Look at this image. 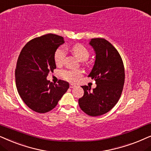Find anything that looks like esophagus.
I'll list each match as a JSON object with an SVG mask.
<instances>
[{"mask_svg":"<svg viewBox=\"0 0 151 151\" xmlns=\"http://www.w3.org/2000/svg\"><path fill=\"white\" fill-rule=\"evenodd\" d=\"M74 87H76V86L74 85V84H73V83H70V88H73Z\"/></svg>","mask_w":151,"mask_h":151,"instance_id":"34e87169","label":"esophagus"}]
</instances>
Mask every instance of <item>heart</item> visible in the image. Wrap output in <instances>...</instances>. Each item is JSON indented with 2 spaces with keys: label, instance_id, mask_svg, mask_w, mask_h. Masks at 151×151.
<instances>
[{
  "label": "heart",
  "instance_id": "b5f03b06",
  "mask_svg": "<svg viewBox=\"0 0 151 151\" xmlns=\"http://www.w3.org/2000/svg\"><path fill=\"white\" fill-rule=\"evenodd\" d=\"M72 51L74 55L79 59L80 61H86L90 56V52L85 46L82 44L77 43L72 46ZM67 52L64 47H59L56 50L54 55V60L57 66L62 65L65 60ZM83 74L82 70H63L61 72V76L63 79L70 82H77L79 78Z\"/></svg>",
  "mask_w": 151,
  "mask_h": 151
}]
</instances>
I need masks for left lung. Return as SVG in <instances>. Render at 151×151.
I'll return each instance as SVG.
<instances>
[{"mask_svg":"<svg viewBox=\"0 0 151 151\" xmlns=\"http://www.w3.org/2000/svg\"><path fill=\"white\" fill-rule=\"evenodd\" d=\"M90 44L95 51L96 59L88 77L94 79L96 87L91 90L89 86H81L84 94L79 99V105L88 115L96 116L110 111L119 101L125 70L121 56L110 42L96 38Z\"/></svg>","mask_w":151,"mask_h":151,"instance_id":"obj_1","label":"left lung"}]
</instances>
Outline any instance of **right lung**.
<instances>
[{"label":"right lung","instance_id":"add662e5","mask_svg":"<svg viewBox=\"0 0 151 151\" xmlns=\"http://www.w3.org/2000/svg\"><path fill=\"white\" fill-rule=\"evenodd\" d=\"M64 43L63 38L47 34L27 42L21 51L15 70L16 85L20 96L34 111L45 113L57 105L69 83L59 80L57 84L47 81L56 69L55 52Z\"/></svg>","mask_w":151,"mask_h":151}]
</instances>
